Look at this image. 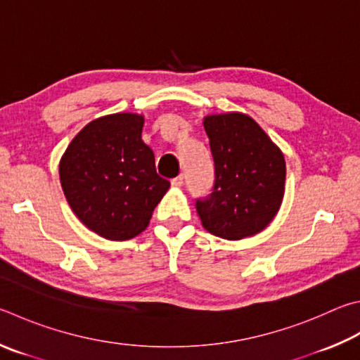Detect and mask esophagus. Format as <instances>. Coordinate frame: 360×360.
<instances>
[{
  "label": "esophagus",
  "instance_id": "esophagus-1",
  "mask_svg": "<svg viewBox=\"0 0 360 360\" xmlns=\"http://www.w3.org/2000/svg\"><path fill=\"white\" fill-rule=\"evenodd\" d=\"M182 184H184V176H182V174L176 176L174 179H172V186L173 187H182Z\"/></svg>",
  "mask_w": 360,
  "mask_h": 360
}]
</instances>
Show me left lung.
Instances as JSON below:
<instances>
[{
  "mask_svg": "<svg viewBox=\"0 0 360 360\" xmlns=\"http://www.w3.org/2000/svg\"><path fill=\"white\" fill-rule=\"evenodd\" d=\"M202 126L215 173L212 193L195 205L202 226L228 240L263 231L283 200L286 165L282 151L244 113L209 115Z\"/></svg>",
  "mask_w": 360,
  "mask_h": 360,
  "instance_id": "left-lung-1",
  "label": "left lung"
}]
</instances>
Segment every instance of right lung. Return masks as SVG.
I'll return each mask as SVG.
<instances>
[{"label":"right lung","instance_id":"obj_1","mask_svg":"<svg viewBox=\"0 0 360 360\" xmlns=\"http://www.w3.org/2000/svg\"><path fill=\"white\" fill-rule=\"evenodd\" d=\"M143 124L145 117L135 113L97 117L75 135L60 162L70 209L105 239L126 240L145 231L169 187L141 140Z\"/></svg>","mask_w":360,"mask_h":360}]
</instances>
